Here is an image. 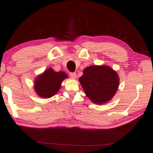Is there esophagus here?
Instances as JSON below:
<instances>
[{"label": "esophagus", "mask_w": 153, "mask_h": 153, "mask_svg": "<svg viewBox=\"0 0 153 153\" xmlns=\"http://www.w3.org/2000/svg\"><path fill=\"white\" fill-rule=\"evenodd\" d=\"M69 75H70L71 78H74V79L76 78V75L77 74H76V72H70V73H69Z\"/></svg>", "instance_id": "obj_1"}]
</instances>
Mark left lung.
<instances>
[{
	"label": "left lung",
	"instance_id": "1",
	"mask_svg": "<svg viewBox=\"0 0 153 153\" xmlns=\"http://www.w3.org/2000/svg\"><path fill=\"white\" fill-rule=\"evenodd\" d=\"M79 81L86 96L94 103L98 104L110 100L119 85V77L116 72L105 65H91L86 68Z\"/></svg>",
	"mask_w": 153,
	"mask_h": 153
}]
</instances>
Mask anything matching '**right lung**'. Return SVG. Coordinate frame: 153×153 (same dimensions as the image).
Instances as JSON below:
<instances>
[{
    "mask_svg": "<svg viewBox=\"0 0 153 153\" xmlns=\"http://www.w3.org/2000/svg\"><path fill=\"white\" fill-rule=\"evenodd\" d=\"M66 77L68 75L65 72H55L51 68L48 69L36 79V93L43 98H51L59 91L62 82Z\"/></svg>",
    "mask_w": 153,
    "mask_h": 153,
    "instance_id": "1",
    "label": "right lung"
}]
</instances>
